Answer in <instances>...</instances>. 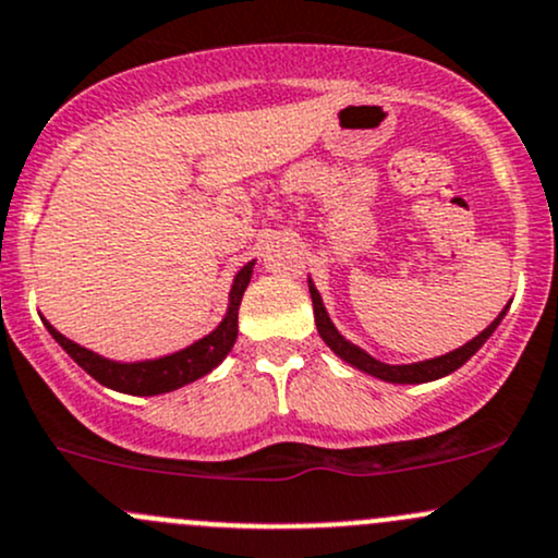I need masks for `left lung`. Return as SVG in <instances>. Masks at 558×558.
Segmentation results:
<instances>
[{
    "instance_id": "obj_1",
    "label": "left lung",
    "mask_w": 558,
    "mask_h": 558,
    "mask_svg": "<svg viewBox=\"0 0 558 558\" xmlns=\"http://www.w3.org/2000/svg\"><path fill=\"white\" fill-rule=\"evenodd\" d=\"M307 286H310V296H313L315 326H318L320 339H324L328 348H331V353L337 357H342L348 366L357 368V372L368 374V377L383 379V383H392V385L433 383V379H441V377H447V374L457 372L462 363H468L473 355L478 353L481 344H484L486 339L495 333V328L500 326V320L506 318V313H508V304H506V310H502V313L497 315V318L492 320V324L486 326L478 337H473L471 342H465L462 348L451 350V353H447V355L427 357V361H417V363H385V361H377L374 355H368L366 350L357 348V344L350 342V339H344L342 333H339V328L333 326V320L328 318V310H326L324 299H320V291L315 289L313 278H307Z\"/></svg>"
}]
</instances>
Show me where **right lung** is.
Returning a JSON list of instances; mask_svg holds the SVG:
<instances>
[{
  "mask_svg": "<svg viewBox=\"0 0 558 558\" xmlns=\"http://www.w3.org/2000/svg\"><path fill=\"white\" fill-rule=\"evenodd\" d=\"M254 264L256 259L243 264V267L234 272L230 286V302H227V313L225 318H221V324L210 333L197 339V342L160 357L114 361V357L93 353V350L82 348V344L63 337L50 320L43 318V324L47 331H50V337L56 339V342L74 357V363H80L96 383L111 387V390L117 392H128V396H160V392L179 390V387L205 377V374L214 372V368L230 355V350L234 348V339H238V310L240 302H243L245 289H248L251 283V275H254Z\"/></svg>",
  "mask_w": 558,
  "mask_h": 558,
  "instance_id": "1",
  "label": "right lung"
}]
</instances>
